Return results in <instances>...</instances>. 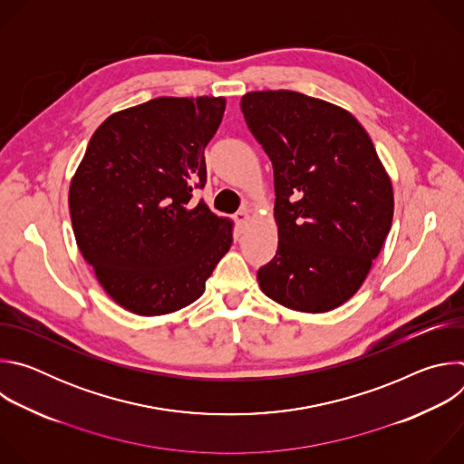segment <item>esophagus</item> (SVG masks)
Wrapping results in <instances>:
<instances>
[{"label":"esophagus","instance_id":"esophagus-1","mask_svg":"<svg viewBox=\"0 0 464 464\" xmlns=\"http://www.w3.org/2000/svg\"><path fill=\"white\" fill-rule=\"evenodd\" d=\"M235 220H237L238 227H246V226H247V222H249V211H247V209H240V211L237 213Z\"/></svg>","mask_w":464,"mask_h":464}]
</instances>
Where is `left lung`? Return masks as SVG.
Segmentation results:
<instances>
[{
	"instance_id": "left-lung-1",
	"label": "left lung",
	"mask_w": 464,
	"mask_h": 464,
	"mask_svg": "<svg viewBox=\"0 0 464 464\" xmlns=\"http://www.w3.org/2000/svg\"><path fill=\"white\" fill-rule=\"evenodd\" d=\"M240 108L276 178L279 246L258 286L290 310H334L360 290L391 229V178L365 128L333 102L266 90Z\"/></svg>"
}]
</instances>
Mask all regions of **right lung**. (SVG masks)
I'll use <instances>...</instances> for the list:
<instances>
[{"label":"right lung","instance_id":"right-lung-1","mask_svg":"<svg viewBox=\"0 0 464 464\" xmlns=\"http://www.w3.org/2000/svg\"><path fill=\"white\" fill-rule=\"evenodd\" d=\"M224 97H158L111 113L72 178L77 246L104 292L138 315L185 308L206 290L233 242V222L192 188L206 185L204 150Z\"/></svg>","mask_w":464,"mask_h":464}]
</instances>
